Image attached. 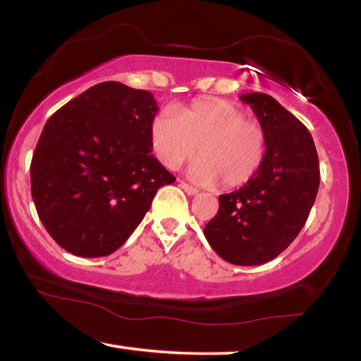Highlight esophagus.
<instances>
[{
	"mask_svg": "<svg viewBox=\"0 0 361 361\" xmlns=\"http://www.w3.org/2000/svg\"><path fill=\"white\" fill-rule=\"evenodd\" d=\"M180 188H181L183 191H185L188 195H197V194H199L197 189L192 188V186H189L188 183H185V181H181V183H180Z\"/></svg>",
	"mask_w": 361,
	"mask_h": 361,
	"instance_id": "34e87169",
	"label": "esophagus"
}]
</instances>
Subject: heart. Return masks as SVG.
<instances>
[{
	"instance_id": "heart-1",
	"label": "heart",
	"mask_w": 361,
	"mask_h": 361,
	"mask_svg": "<svg viewBox=\"0 0 361 361\" xmlns=\"http://www.w3.org/2000/svg\"><path fill=\"white\" fill-rule=\"evenodd\" d=\"M149 143L164 166L178 169L197 153L189 175L203 186L246 185L265 156V134L233 102L208 97L183 109L180 116L161 110L149 124Z\"/></svg>"
}]
</instances>
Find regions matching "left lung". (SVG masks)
<instances>
[{
  "mask_svg": "<svg viewBox=\"0 0 361 361\" xmlns=\"http://www.w3.org/2000/svg\"><path fill=\"white\" fill-rule=\"evenodd\" d=\"M265 134L262 166L238 191L219 195L203 228L214 252L233 265H262L297 238L319 191V158L310 130L274 97L247 93Z\"/></svg>",
  "mask_w": 361,
  "mask_h": 361,
  "instance_id": "obj_1",
  "label": "left lung"
}]
</instances>
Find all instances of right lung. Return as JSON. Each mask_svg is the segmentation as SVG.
Wrapping results in <instances>:
<instances>
[{
    "mask_svg": "<svg viewBox=\"0 0 361 361\" xmlns=\"http://www.w3.org/2000/svg\"><path fill=\"white\" fill-rule=\"evenodd\" d=\"M149 91L102 82L49 118L31 161V195L58 245L78 257L115 252L175 176L152 154Z\"/></svg>",
    "mask_w": 361,
    "mask_h": 361,
    "instance_id": "1",
    "label": "right lung"
}]
</instances>
